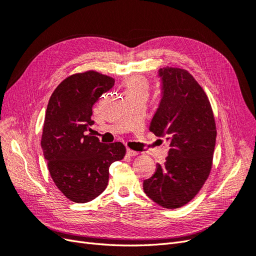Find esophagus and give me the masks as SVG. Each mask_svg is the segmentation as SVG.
<instances>
[{"label":"esophagus","instance_id":"obj_1","mask_svg":"<svg viewBox=\"0 0 256 256\" xmlns=\"http://www.w3.org/2000/svg\"><path fill=\"white\" fill-rule=\"evenodd\" d=\"M127 154L128 156H130V157H134V156H136V154H138V152H134V150H130V148H127Z\"/></svg>","mask_w":256,"mask_h":256}]
</instances>
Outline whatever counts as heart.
Masks as SVG:
<instances>
[{
  "label": "heart",
  "instance_id": "obj_1",
  "mask_svg": "<svg viewBox=\"0 0 256 256\" xmlns=\"http://www.w3.org/2000/svg\"><path fill=\"white\" fill-rule=\"evenodd\" d=\"M131 90H147V84L146 82L138 78V76H132V78H129L126 82V92Z\"/></svg>",
  "mask_w": 256,
  "mask_h": 256
}]
</instances>
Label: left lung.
Instances as JSON below:
<instances>
[{
  "mask_svg": "<svg viewBox=\"0 0 256 256\" xmlns=\"http://www.w3.org/2000/svg\"><path fill=\"white\" fill-rule=\"evenodd\" d=\"M158 78L161 97L150 130L166 136L170 150L143 190L159 206L174 209L190 202L206 182L216 131L205 92L187 70L160 68Z\"/></svg>",
  "mask_w": 256,
  "mask_h": 256,
  "instance_id": "8db88e82",
  "label": "left lung"
}]
</instances>
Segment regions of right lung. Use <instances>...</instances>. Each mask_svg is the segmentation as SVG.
<instances>
[{"label":"right lung","instance_id":"right-lung-1","mask_svg":"<svg viewBox=\"0 0 256 256\" xmlns=\"http://www.w3.org/2000/svg\"><path fill=\"white\" fill-rule=\"evenodd\" d=\"M114 82L92 70L72 74L60 82L49 100L42 136L44 157L54 184L76 203L102 194L110 166L126 154L120 142L104 144L88 134L95 122L92 108Z\"/></svg>","mask_w":256,"mask_h":256}]
</instances>
